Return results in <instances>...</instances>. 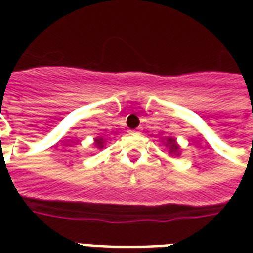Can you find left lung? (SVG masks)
I'll return each instance as SVG.
<instances>
[{"instance_id":"left-lung-1","label":"left lung","mask_w":253,"mask_h":253,"mask_svg":"<svg viewBox=\"0 0 253 253\" xmlns=\"http://www.w3.org/2000/svg\"><path fill=\"white\" fill-rule=\"evenodd\" d=\"M168 145H169V152H172V153H176V152L179 150V148H177V145H176L175 142V139L170 138L169 141H168Z\"/></svg>"}]
</instances>
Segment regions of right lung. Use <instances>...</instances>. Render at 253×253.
Wrapping results in <instances>:
<instances>
[{
  "label": "right lung",
  "instance_id": "obj_1",
  "mask_svg": "<svg viewBox=\"0 0 253 253\" xmlns=\"http://www.w3.org/2000/svg\"><path fill=\"white\" fill-rule=\"evenodd\" d=\"M96 146L97 148H103V139H96Z\"/></svg>",
  "mask_w": 253,
  "mask_h": 253
}]
</instances>
